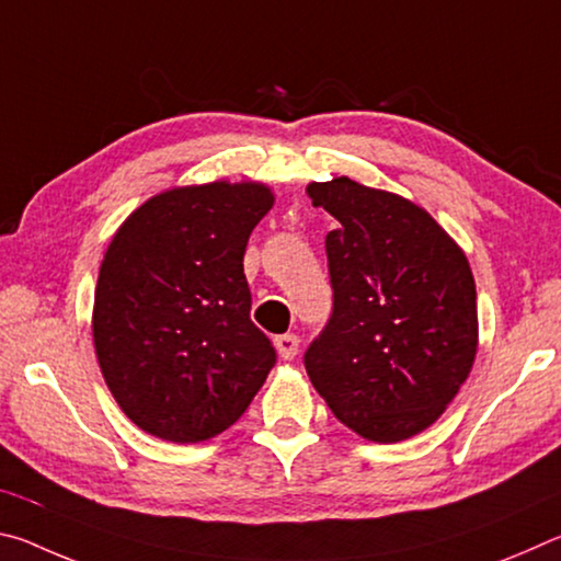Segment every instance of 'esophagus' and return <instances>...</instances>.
<instances>
[{"label":"esophagus","instance_id":"esophagus-1","mask_svg":"<svg viewBox=\"0 0 561 561\" xmlns=\"http://www.w3.org/2000/svg\"><path fill=\"white\" fill-rule=\"evenodd\" d=\"M274 346H277V354L284 360H291L299 351V336L297 334H282V336L274 339Z\"/></svg>","mask_w":561,"mask_h":561}]
</instances>
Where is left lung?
<instances>
[{"mask_svg": "<svg viewBox=\"0 0 561 561\" xmlns=\"http://www.w3.org/2000/svg\"><path fill=\"white\" fill-rule=\"evenodd\" d=\"M327 234L331 317L304 351L311 383L351 431L396 443L438 421L478 351L470 264L403 197L348 178L307 187Z\"/></svg>", "mask_w": 561, "mask_h": 561, "instance_id": "8db88e82", "label": "left lung"}]
</instances>
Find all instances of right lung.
<instances>
[{"label":"right lung","mask_w":561,"mask_h":561,"mask_svg":"<svg viewBox=\"0 0 561 561\" xmlns=\"http://www.w3.org/2000/svg\"><path fill=\"white\" fill-rule=\"evenodd\" d=\"M274 203L260 183L178 187L140 205L103 257L93 344L113 398L156 438L230 428L277 364L252 324L247 240Z\"/></svg>","instance_id":"1"}]
</instances>
